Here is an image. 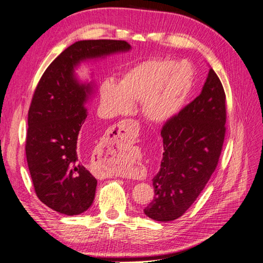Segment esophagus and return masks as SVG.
<instances>
[{"mask_svg": "<svg viewBox=\"0 0 263 263\" xmlns=\"http://www.w3.org/2000/svg\"><path fill=\"white\" fill-rule=\"evenodd\" d=\"M139 132V124L135 119H124L121 123L114 125L109 130V138L114 142H121V141H129L136 138ZM116 176H123L138 179L139 172H128V171H117L115 172Z\"/></svg>", "mask_w": 263, "mask_h": 263, "instance_id": "esophagus-1", "label": "esophagus"}]
</instances>
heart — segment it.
<instances>
[{
  "instance_id": "heart-1",
  "label": "heart",
  "mask_w": 263,
  "mask_h": 263,
  "mask_svg": "<svg viewBox=\"0 0 263 263\" xmlns=\"http://www.w3.org/2000/svg\"><path fill=\"white\" fill-rule=\"evenodd\" d=\"M193 84V69L187 61L149 59L127 69L119 82L114 79L103 81L101 104L107 116H115L129 112L133 102H142L148 119L164 123L184 107Z\"/></svg>"
}]
</instances>
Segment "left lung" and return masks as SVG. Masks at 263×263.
Wrapping results in <instances>:
<instances>
[{
  "mask_svg": "<svg viewBox=\"0 0 263 263\" xmlns=\"http://www.w3.org/2000/svg\"><path fill=\"white\" fill-rule=\"evenodd\" d=\"M225 124L226 94L210 69L201 94L162 126V160L153 179L154 200L144 210L148 217L174 220L195 202L218 164Z\"/></svg>",
  "mask_w": 263,
  "mask_h": 263,
  "instance_id": "obj_1",
  "label": "left lung"
}]
</instances>
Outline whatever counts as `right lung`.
<instances>
[{"label": "right lung", "instance_id": "right-lung-1", "mask_svg": "<svg viewBox=\"0 0 263 263\" xmlns=\"http://www.w3.org/2000/svg\"><path fill=\"white\" fill-rule=\"evenodd\" d=\"M129 49L125 41L77 42L50 63L36 86L28 109L26 159L37 197L55 212L69 216L85 212L98 184L79 150L91 87L78 82L73 69L82 60Z\"/></svg>", "mask_w": 263, "mask_h": 263}]
</instances>
